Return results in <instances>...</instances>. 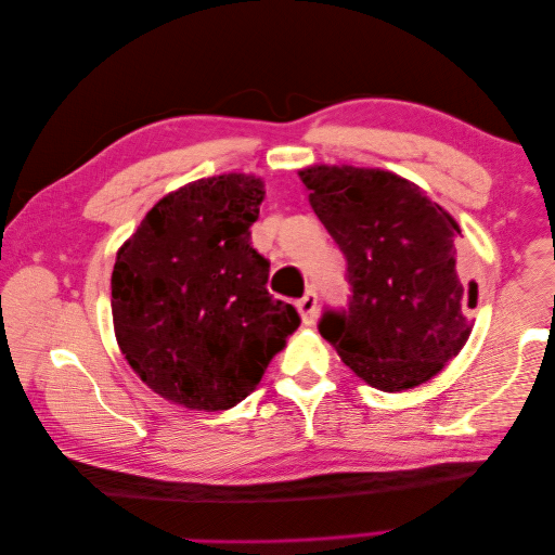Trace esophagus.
<instances>
[{
	"instance_id": "esophagus-1",
	"label": "esophagus",
	"mask_w": 555,
	"mask_h": 555,
	"mask_svg": "<svg viewBox=\"0 0 555 555\" xmlns=\"http://www.w3.org/2000/svg\"><path fill=\"white\" fill-rule=\"evenodd\" d=\"M296 308L300 312V319H304V324H312L317 317V292H306L304 298L296 300Z\"/></svg>"
}]
</instances>
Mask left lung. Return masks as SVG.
<instances>
[{"instance_id": "obj_1", "label": "left lung", "mask_w": 555, "mask_h": 555, "mask_svg": "<svg viewBox=\"0 0 555 555\" xmlns=\"http://www.w3.org/2000/svg\"><path fill=\"white\" fill-rule=\"evenodd\" d=\"M310 206L347 259L349 304L319 319L361 379L379 391L428 382L473 331L477 282L456 268L453 217L414 182L379 169L310 166Z\"/></svg>"}]
</instances>
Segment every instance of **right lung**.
Segmentation results:
<instances>
[{
  "label": "right lung",
  "mask_w": 555,
  "mask_h": 555,
  "mask_svg": "<svg viewBox=\"0 0 555 555\" xmlns=\"http://www.w3.org/2000/svg\"><path fill=\"white\" fill-rule=\"evenodd\" d=\"M263 184L224 173L184 184L147 210L117 251L115 338L150 389L188 410H229L261 382L300 317L266 289L251 247Z\"/></svg>",
  "instance_id": "obj_1"
}]
</instances>
